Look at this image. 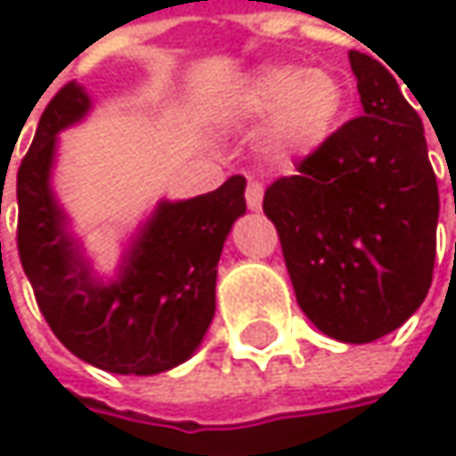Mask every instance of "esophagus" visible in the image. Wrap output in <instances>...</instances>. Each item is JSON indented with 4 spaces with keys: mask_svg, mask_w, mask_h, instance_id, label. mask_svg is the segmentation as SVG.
Wrapping results in <instances>:
<instances>
[{
    "mask_svg": "<svg viewBox=\"0 0 456 456\" xmlns=\"http://www.w3.org/2000/svg\"><path fill=\"white\" fill-rule=\"evenodd\" d=\"M245 203L250 211H261V203H264V184L261 182H248L245 187Z\"/></svg>",
    "mask_w": 456,
    "mask_h": 456,
    "instance_id": "obj_1",
    "label": "esophagus"
}]
</instances>
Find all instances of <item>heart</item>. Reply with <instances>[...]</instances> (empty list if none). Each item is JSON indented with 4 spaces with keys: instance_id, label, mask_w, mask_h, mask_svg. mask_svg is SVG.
<instances>
[{
    "instance_id": "obj_1",
    "label": "heart",
    "mask_w": 456,
    "mask_h": 456,
    "mask_svg": "<svg viewBox=\"0 0 456 456\" xmlns=\"http://www.w3.org/2000/svg\"><path fill=\"white\" fill-rule=\"evenodd\" d=\"M351 105L346 78L327 65H261L232 84L222 113L256 126L258 150L272 166H296L335 137Z\"/></svg>"
}]
</instances>
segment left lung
<instances>
[{
	"mask_svg": "<svg viewBox=\"0 0 456 456\" xmlns=\"http://www.w3.org/2000/svg\"><path fill=\"white\" fill-rule=\"evenodd\" d=\"M364 116L264 195L304 314L340 343H372L419 309L433 280L438 184L425 129L394 73L348 52Z\"/></svg>",
	"mask_w": 456,
	"mask_h": 456,
	"instance_id": "left-lung-1",
	"label": "left lung"
}]
</instances>
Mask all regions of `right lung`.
I'll list each match as a JSON object with an SVG mask.
<instances>
[{"label":"right lung","instance_id":"right-lung-1","mask_svg":"<svg viewBox=\"0 0 456 456\" xmlns=\"http://www.w3.org/2000/svg\"><path fill=\"white\" fill-rule=\"evenodd\" d=\"M89 110L92 97L70 81L39 118L18 168L20 264L46 324L70 354L116 375H158L187 362L208 332L222 248L245 214V179L229 176L190 200H160L105 280L52 190L57 134Z\"/></svg>","mask_w":456,"mask_h":456}]
</instances>
